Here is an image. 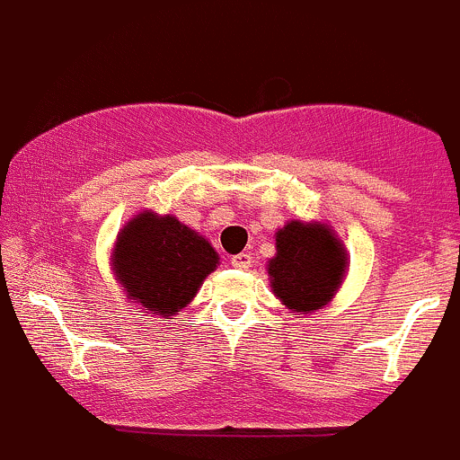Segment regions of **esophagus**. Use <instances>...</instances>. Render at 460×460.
Instances as JSON below:
<instances>
[{
  "mask_svg": "<svg viewBox=\"0 0 460 460\" xmlns=\"http://www.w3.org/2000/svg\"><path fill=\"white\" fill-rule=\"evenodd\" d=\"M231 264H234L235 269H249L251 267V255L249 253H238L231 258Z\"/></svg>",
  "mask_w": 460,
  "mask_h": 460,
  "instance_id": "esophagus-1",
  "label": "esophagus"
}]
</instances>
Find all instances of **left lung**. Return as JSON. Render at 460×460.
<instances>
[{
	"label": "left lung",
	"mask_w": 460,
	"mask_h": 460,
	"mask_svg": "<svg viewBox=\"0 0 460 460\" xmlns=\"http://www.w3.org/2000/svg\"><path fill=\"white\" fill-rule=\"evenodd\" d=\"M275 251L269 260L270 288L299 315L326 306L344 282L348 253L328 225L287 222L275 234Z\"/></svg>",
	"instance_id": "8db88e82"
}]
</instances>
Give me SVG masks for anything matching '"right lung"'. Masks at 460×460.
Here are the masks:
<instances>
[{
    "label": "right lung",
    "instance_id": "add662e5",
    "mask_svg": "<svg viewBox=\"0 0 460 460\" xmlns=\"http://www.w3.org/2000/svg\"><path fill=\"white\" fill-rule=\"evenodd\" d=\"M217 260L209 240L181 220L143 211L120 229L112 270L128 299H137L145 313L173 319L196 297Z\"/></svg>",
    "mask_w": 460,
    "mask_h": 460
}]
</instances>
